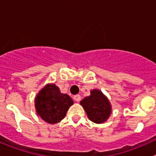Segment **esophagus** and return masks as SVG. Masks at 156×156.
<instances>
[{
  "instance_id": "1",
  "label": "esophagus",
  "mask_w": 156,
  "mask_h": 156,
  "mask_svg": "<svg viewBox=\"0 0 156 156\" xmlns=\"http://www.w3.org/2000/svg\"><path fill=\"white\" fill-rule=\"evenodd\" d=\"M73 99H74V101H76V102H79L81 100L80 95V94L75 95V96L73 97Z\"/></svg>"
}]
</instances>
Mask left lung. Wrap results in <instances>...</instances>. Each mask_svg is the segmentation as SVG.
Here are the masks:
<instances>
[{"instance_id":"obj_1","label":"left lung","mask_w":156,"mask_h":156,"mask_svg":"<svg viewBox=\"0 0 156 156\" xmlns=\"http://www.w3.org/2000/svg\"><path fill=\"white\" fill-rule=\"evenodd\" d=\"M80 103L84 108L89 119L95 123L106 122L112 113L109 100L98 89L90 90V96L85 97Z\"/></svg>"}]
</instances>
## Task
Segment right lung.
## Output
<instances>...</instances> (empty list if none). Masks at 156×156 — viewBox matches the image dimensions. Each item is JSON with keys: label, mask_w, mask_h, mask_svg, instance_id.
Masks as SVG:
<instances>
[{"label": "right lung", "mask_w": 156, "mask_h": 156, "mask_svg": "<svg viewBox=\"0 0 156 156\" xmlns=\"http://www.w3.org/2000/svg\"><path fill=\"white\" fill-rule=\"evenodd\" d=\"M37 115L50 124L65 118L73 101L67 94L61 93L55 83H48L38 92L34 100Z\"/></svg>", "instance_id": "right-lung-1"}]
</instances>
